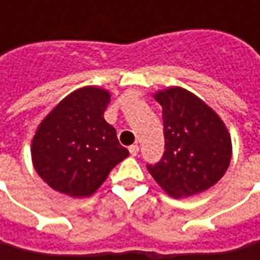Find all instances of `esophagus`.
Masks as SVG:
<instances>
[{
    "label": "esophagus",
    "mask_w": 260,
    "mask_h": 260,
    "mask_svg": "<svg viewBox=\"0 0 260 260\" xmlns=\"http://www.w3.org/2000/svg\"><path fill=\"white\" fill-rule=\"evenodd\" d=\"M128 152H130V155L132 156H137L139 155V146L132 145L130 147H128Z\"/></svg>",
    "instance_id": "esophagus-1"
}]
</instances>
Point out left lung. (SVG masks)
<instances>
[{
	"instance_id": "left-lung-1",
	"label": "left lung",
	"mask_w": 260,
	"mask_h": 260,
	"mask_svg": "<svg viewBox=\"0 0 260 260\" xmlns=\"http://www.w3.org/2000/svg\"><path fill=\"white\" fill-rule=\"evenodd\" d=\"M155 98L162 107L165 152L147 169L174 198L200 194L218 182L230 165L229 132L208 105L184 88H169Z\"/></svg>"
}]
</instances>
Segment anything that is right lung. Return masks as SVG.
Here are the masks:
<instances>
[{"label": "right lung", "instance_id": "right-lung-1", "mask_svg": "<svg viewBox=\"0 0 260 260\" xmlns=\"http://www.w3.org/2000/svg\"><path fill=\"white\" fill-rule=\"evenodd\" d=\"M108 104L107 91L85 86L62 100L39 125L31 145L33 165L55 191L71 197L94 194L128 156L114 127L104 120Z\"/></svg>", "mask_w": 260, "mask_h": 260}]
</instances>
